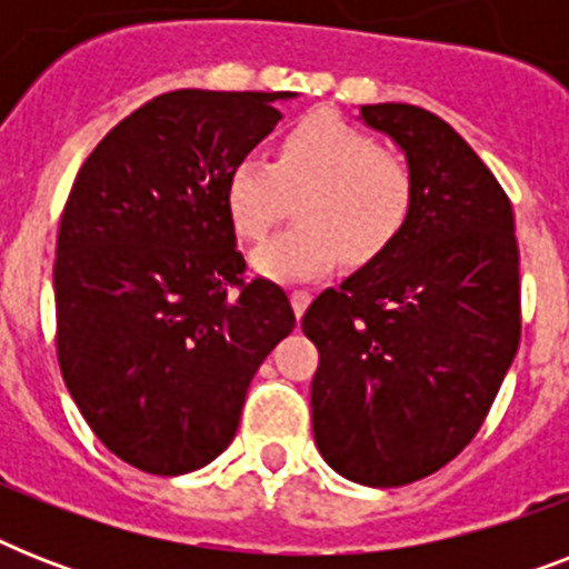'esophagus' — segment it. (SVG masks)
I'll use <instances>...</instances> for the list:
<instances>
[{
    "mask_svg": "<svg viewBox=\"0 0 569 569\" xmlns=\"http://www.w3.org/2000/svg\"><path fill=\"white\" fill-rule=\"evenodd\" d=\"M289 301H292V310H295V316H298V319H301V316H303V310H307V307H310L312 295L307 292V289H292V292H289Z\"/></svg>",
    "mask_w": 569,
    "mask_h": 569,
    "instance_id": "1",
    "label": "esophagus"
}]
</instances>
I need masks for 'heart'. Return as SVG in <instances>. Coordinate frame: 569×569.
<instances>
[{
	"label": "heart",
	"mask_w": 569,
	"mask_h": 569,
	"mask_svg": "<svg viewBox=\"0 0 569 569\" xmlns=\"http://www.w3.org/2000/svg\"><path fill=\"white\" fill-rule=\"evenodd\" d=\"M301 227L253 250V268L271 280H312L348 257L369 266L405 232L416 206V173L366 129L310 114L286 129L274 159L241 156L227 173L223 203L241 239L259 241L289 203Z\"/></svg>",
	"instance_id": "1"
}]
</instances>
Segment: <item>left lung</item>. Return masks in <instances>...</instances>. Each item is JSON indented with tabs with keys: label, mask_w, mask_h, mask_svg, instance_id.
Segmentation results:
<instances>
[{
	"label": "left lung",
	"mask_w": 569,
	"mask_h": 569,
	"mask_svg": "<svg viewBox=\"0 0 569 569\" xmlns=\"http://www.w3.org/2000/svg\"><path fill=\"white\" fill-rule=\"evenodd\" d=\"M416 173L405 232L325 292L301 328L319 348L312 433L348 481L401 487L458 458L520 346L513 209L476 150L431 111L360 106Z\"/></svg>",
	"instance_id": "8db88e82"
}]
</instances>
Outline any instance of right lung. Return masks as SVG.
<instances>
[{
	"mask_svg": "<svg viewBox=\"0 0 569 569\" xmlns=\"http://www.w3.org/2000/svg\"><path fill=\"white\" fill-rule=\"evenodd\" d=\"M286 91H171L120 120L76 173L56 248V348L84 422L129 467L186 476L236 437L244 396L295 328L244 280L223 186L283 118Z\"/></svg>",
	"mask_w": 569,
	"mask_h": 569,
	"instance_id": "right-lung-1",
	"label": "right lung"
}]
</instances>
